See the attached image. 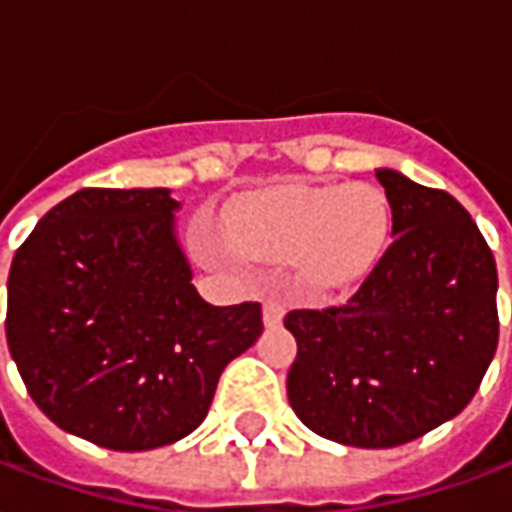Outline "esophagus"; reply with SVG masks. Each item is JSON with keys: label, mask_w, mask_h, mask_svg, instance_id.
I'll return each mask as SVG.
<instances>
[{"label": "esophagus", "mask_w": 512, "mask_h": 512, "mask_svg": "<svg viewBox=\"0 0 512 512\" xmlns=\"http://www.w3.org/2000/svg\"><path fill=\"white\" fill-rule=\"evenodd\" d=\"M282 320H285V304H282V298L268 295L266 301H263V323H266V328H276V325H282Z\"/></svg>", "instance_id": "34e87169"}]
</instances>
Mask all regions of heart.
I'll return each instance as SVG.
<instances>
[{"mask_svg":"<svg viewBox=\"0 0 512 512\" xmlns=\"http://www.w3.org/2000/svg\"><path fill=\"white\" fill-rule=\"evenodd\" d=\"M241 252L295 263L301 285L342 290L369 276L391 238V206L380 187H279L241 200L230 219Z\"/></svg>","mask_w":512,"mask_h":512,"instance_id":"heart-1","label":"heart"}]
</instances>
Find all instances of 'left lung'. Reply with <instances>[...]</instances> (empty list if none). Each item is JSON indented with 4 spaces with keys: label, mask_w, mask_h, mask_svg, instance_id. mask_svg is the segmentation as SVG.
Listing matches in <instances>:
<instances>
[{
    "label": "left lung",
    "mask_w": 512,
    "mask_h": 512,
    "mask_svg": "<svg viewBox=\"0 0 512 512\" xmlns=\"http://www.w3.org/2000/svg\"><path fill=\"white\" fill-rule=\"evenodd\" d=\"M391 246L347 304L295 309L287 399L306 429L396 448L467 407L497 352V263L467 208L377 168Z\"/></svg>",
    "instance_id": "8db88e82"
}]
</instances>
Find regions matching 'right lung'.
<instances>
[{
    "label": "right lung",
    "mask_w": 512,
    "mask_h": 512,
    "mask_svg": "<svg viewBox=\"0 0 512 512\" xmlns=\"http://www.w3.org/2000/svg\"><path fill=\"white\" fill-rule=\"evenodd\" d=\"M170 189H81L45 214L7 279V347L34 404L108 450L198 429L225 366L263 333L260 304L192 285Z\"/></svg>",
    "instance_id": "right-lung-1"
}]
</instances>
